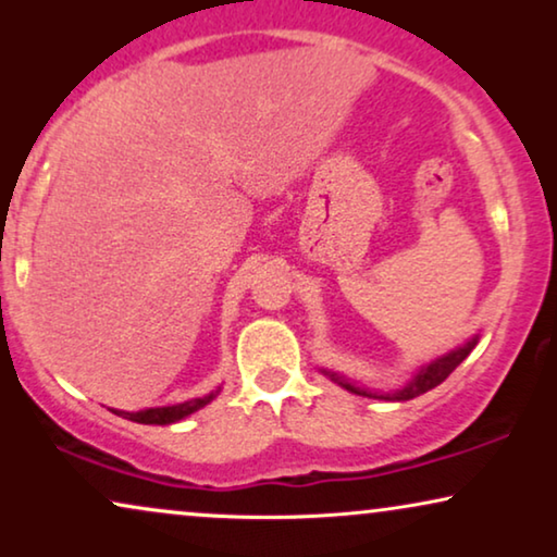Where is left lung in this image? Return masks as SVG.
Masks as SVG:
<instances>
[{
    "label": "left lung",
    "instance_id": "obj_1",
    "mask_svg": "<svg viewBox=\"0 0 557 557\" xmlns=\"http://www.w3.org/2000/svg\"><path fill=\"white\" fill-rule=\"evenodd\" d=\"M476 342H479V334H474V337H471L469 342H463L461 347L451 349V352L441 355V357H436V360H433V362L423 364V368L418 370L416 375L410 377L406 385L398 387V391H393V393H372V391H368V387H357L355 383H349V380H347L345 375H339V372H330V370H322V372H324V375L330 377V380H334V383L345 387V391L355 393V395H364V398H377V400H413V398H418V395L429 393L431 387H436V385L444 383V380H446L448 375H451V372H454L456 368H459V364H461L463 360H467L471 349L476 347Z\"/></svg>",
    "mask_w": 557,
    "mask_h": 557
}]
</instances>
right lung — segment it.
Returning <instances> with one entry per match:
<instances>
[{"label": "right lung", "instance_id": "right-lung-1", "mask_svg": "<svg viewBox=\"0 0 557 557\" xmlns=\"http://www.w3.org/2000/svg\"><path fill=\"white\" fill-rule=\"evenodd\" d=\"M220 393V387L215 393L205 395V398H193V400H185V403H177V406H164V408H147V410H136V413H128V410H113V413L121 416V418H128V421L134 423H144V425H170V423H177L182 418L193 416L195 410H200L208 406V403L215 398Z\"/></svg>", "mask_w": 557, "mask_h": 557}]
</instances>
